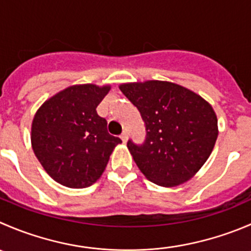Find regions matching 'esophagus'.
Returning <instances> with one entry per match:
<instances>
[{
	"mask_svg": "<svg viewBox=\"0 0 251 251\" xmlns=\"http://www.w3.org/2000/svg\"><path fill=\"white\" fill-rule=\"evenodd\" d=\"M120 138H121V140H123V142L125 143L126 141H127V138H128V135H127V132H126V131H124V132L121 133Z\"/></svg>",
	"mask_w": 251,
	"mask_h": 251,
	"instance_id": "esophagus-1",
	"label": "esophagus"
}]
</instances>
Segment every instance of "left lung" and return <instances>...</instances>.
I'll return each mask as SVG.
<instances>
[{"label":"left lung","instance_id":"8db88e82","mask_svg":"<svg viewBox=\"0 0 251 251\" xmlns=\"http://www.w3.org/2000/svg\"><path fill=\"white\" fill-rule=\"evenodd\" d=\"M120 89L138 109L146 126L145 142L127 141L143 175L160 186H175L193 177L217 140V116L212 106L170 82L126 83Z\"/></svg>","mask_w":251,"mask_h":251}]
</instances>
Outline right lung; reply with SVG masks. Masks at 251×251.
<instances>
[{
  "label": "right lung",
  "instance_id": "right-lung-1",
  "mask_svg": "<svg viewBox=\"0 0 251 251\" xmlns=\"http://www.w3.org/2000/svg\"><path fill=\"white\" fill-rule=\"evenodd\" d=\"M109 91V86H72L36 111L31 124L33 151L46 173L61 185L91 186L121 142L108 132V123L96 110Z\"/></svg>",
  "mask_w": 251,
  "mask_h": 251
}]
</instances>
